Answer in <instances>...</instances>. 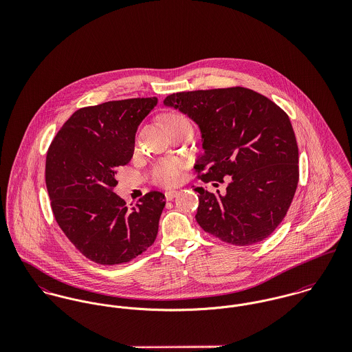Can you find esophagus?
Returning a JSON list of instances; mask_svg holds the SVG:
<instances>
[{
    "mask_svg": "<svg viewBox=\"0 0 352 352\" xmlns=\"http://www.w3.org/2000/svg\"><path fill=\"white\" fill-rule=\"evenodd\" d=\"M177 194H179L177 191H166L165 192V198H166V201H172Z\"/></svg>",
    "mask_w": 352,
    "mask_h": 352,
    "instance_id": "1",
    "label": "esophagus"
}]
</instances>
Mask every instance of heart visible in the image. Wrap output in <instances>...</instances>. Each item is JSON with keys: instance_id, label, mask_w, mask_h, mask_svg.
<instances>
[{"instance_id": "heart-1", "label": "heart", "mask_w": 352, "mask_h": 352, "mask_svg": "<svg viewBox=\"0 0 352 352\" xmlns=\"http://www.w3.org/2000/svg\"><path fill=\"white\" fill-rule=\"evenodd\" d=\"M162 120L169 130L180 124H190L188 119L179 112H168L162 116ZM187 162L176 157L157 160L149 169L151 182L160 187H175L182 182Z\"/></svg>"}]
</instances>
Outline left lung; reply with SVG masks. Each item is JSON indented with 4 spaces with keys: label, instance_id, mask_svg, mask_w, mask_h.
I'll return each instance as SVG.
<instances>
[{
    "label": "left lung",
    "instance_id": "obj_1",
    "mask_svg": "<svg viewBox=\"0 0 352 352\" xmlns=\"http://www.w3.org/2000/svg\"><path fill=\"white\" fill-rule=\"evenodd\" d=\"M164 104L201 127L204 153L194 166L197 177L214 187L229 177L225 194L195 188L199 226L236 247L265 240L286 217L300 180L287 113L243 87L172 94Z\"/></svg>",
    "mask_w": 352,
    "mask_h": 352
}]
</instances>
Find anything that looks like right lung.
I'll return each mask as SVG.
<instances>
[{
    "mask_svg": "<svg viewBox=\"0 0 352 352\" xmlns=\"http://www.w3.org/2000/svg\"><path fill=\"white\" fill-rule=\"evenodd\" d=\"M155 104V98H138L80 108L47 151L45 176L54 218L94 263H129L157 237L164 194L151 191L127 208L112 192L115 173L131 160L137 129Z\"/></svg>",
    "mask_w": 352,
    "mask_h": 352,
    "instance_id": "1",
    "label": "right lung"
}]
</instances>
